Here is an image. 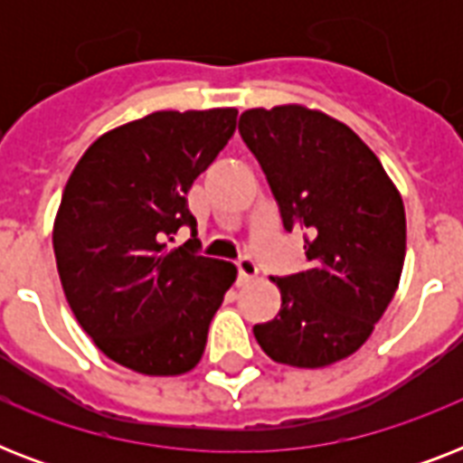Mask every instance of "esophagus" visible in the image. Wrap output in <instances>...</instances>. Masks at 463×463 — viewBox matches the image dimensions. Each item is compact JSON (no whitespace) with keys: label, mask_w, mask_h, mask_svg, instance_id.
<instances>
[{"label":"esophagus","mask_w":463,"mask_h":463,"mask_svg":"<svg viewBox=\"0 0 463 463\" xmlns=\"http://www.w3.org/2000/svg\"><path fill=\"white\" fill-rule=\"evenodd\" d=\"M257 264H254V260H250V257H242V260L238 261V276L240 281H250V279H254L257 276Z\"/></svg>","instance_id":"obj_1"}]
</instances>
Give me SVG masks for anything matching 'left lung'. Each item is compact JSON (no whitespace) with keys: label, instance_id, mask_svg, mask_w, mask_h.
<instances>
[{"label":"left lung","instance_id":"obj_1","mask_svg":"<svg viewBox=\"0 0 463 463\" xmlns=\"http://www.w3.org/2000/svg\"><path fill=\"white\" fill-rule=\"evenodd\" d=\"M238 129L267 175L283 228L305 231L309 261L300 274L271 279L281 309L254 324V338L283 365L348 358L370 338L402 279V196L358 134L324 112L254 108L240 115Z\"/></svg>","mask_w":463,"mask_h":463}]
</instances>
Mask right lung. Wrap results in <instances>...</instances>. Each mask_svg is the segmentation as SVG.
Segmentation results:
<instances>
[{"mask_svg": "<svg viewBox=\"0 0 463 463\" xmlns=\"http://www.w3.org/2000/svg\"><path fill=\"white\" fill-rule=\"evenodd\" d=\"M235 119V108L134 119L93 141L64 187L52 247L67 303L93 344L134 373H189L238 276L196 252L187 206ZM182 224L193 240L170 250Z\"/></svg>", "mask_w": 463, "mask_h": 463, "instance_id": "obj_1", "label": "right lung"}]
</instances>
